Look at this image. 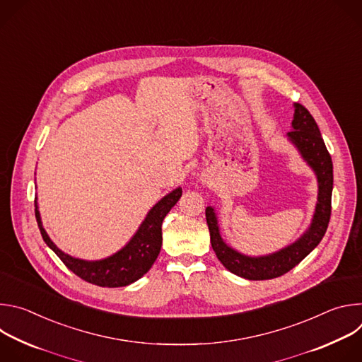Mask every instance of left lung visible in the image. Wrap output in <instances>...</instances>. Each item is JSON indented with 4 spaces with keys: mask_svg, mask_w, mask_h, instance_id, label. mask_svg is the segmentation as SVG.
I'll list each match as a JSON object with an SVG mask.
<instances>
[{
    "mask_svg": "<svg viewBox=\"0 0 362 362\" xmlns=\"http://www.w3.org/2000/svg\"><path fill=\"white\" fill-rule=\"evenodd\" d=\"M292 127L293 130L289 132L288 136L296 144L303 159L315 170L320 183L318 203L313 225L298 242L269 256L249 257L240 255L222 240L214 209H206V222H208L211 232V243L218 259L228 271L245 279H274L289 272L321 242L331 219V197L334 183L332 159L315 119L299 103H295Z\"/></svg>",
    "mask_w": 362,
    "mask_h": 362,
    "instance_id": "1",
    "label": "left lung"
}]
</instances>
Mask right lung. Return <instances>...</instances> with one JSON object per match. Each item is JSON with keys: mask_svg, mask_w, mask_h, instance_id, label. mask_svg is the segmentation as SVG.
I'll list each match as a JSON object with an SVG mask.
<instances>
[{"mask_svg": "<svg viewBox=\"0 0 362 362\" xmlns=\"http://www.w3.org/2000/svg\"><path fill=\"white\" fill-rule=\"evenodd\" d=\"M182 196V187L165 196L148 212L133 239L107 259L87 262L62 252L45 233L35 203V219L44 242L56 252L62 262L78 278L103 288L126 286L141 278L156 261L162 247V223L169 211Z\"/></svg>", "mask_w": 362, "mask_h": 362, "instance_id": "right-lung-1", "label": "right lung"}]
</instances>
